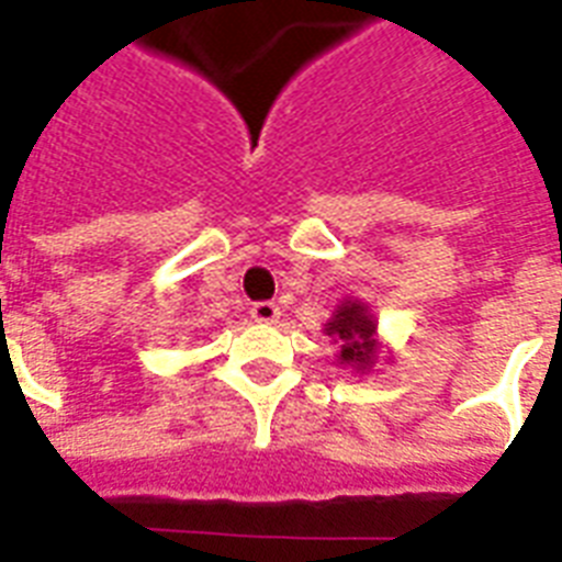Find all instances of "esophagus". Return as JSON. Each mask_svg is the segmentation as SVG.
<instances>
[{"instance_id":"34e87169","label":"esophagus","mask_w":562,"mask_h":562,"mask_svg":"<svg viewBox=\"0 0 562 562\" xmlns=\"http://www.w3.org/2000/svg\"><path fill=\"white\" fill-rule=\"evenodd\" d=\"M250 317H254L256 324H273L277 317H280V306L277 303H254V308H250Z\"/></svg>"}]
</instances>
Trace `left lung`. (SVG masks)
I'll list each match as a JSON object with an SVG mask.
<instances>
[{
  "instance_id": "left-lung-1",
  "label": "left lung",
  "mask_w": 562,
  "mask_h": 562,
  "mask_svg": "<svg viewBox=\"0 0 562 562\" xmlns=\"http://www.w3.org/2000/svg\"><path fill=\"white\" fill-rule=\"evenodd\" d=\"M324 335H329L338 347L335 350L338 364L356 370V373H370L375 368L382 341H379V324H375V315L368 303L356 297L341 300L335 306L333 317L324 324Z\"/></svg>"
}]
</instances>
